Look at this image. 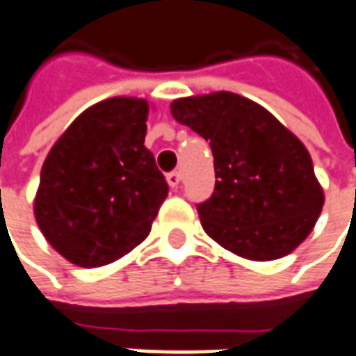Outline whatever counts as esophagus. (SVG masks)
<instances>
[{"instance_id": "obj_1", "label": "esophagus", "mask_w": 356, "mask_h": 356, "mask_svg": "<svg viewBox=\"0 0 356 356\" xmlns=\"http://www.w3.org/2000/svg\"><path fill=\"white\" fill-rule=\"evenodd\" d=\"M181 181H183V177H181V173H179V171H171V173H168L169 187L177 188L179 185H181Z\"/></svg>"}]
</instances>
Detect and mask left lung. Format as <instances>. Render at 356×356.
<instances>
[{"instance_id":"1","label":"left lung","mask_w":356,"mask_h":356,"mask_svg":"<svg viewBox=\"0 0 356 356\" xmlns=\"http://www.w3.org/2000/svg\"><path fill=\"white\" fill-rule=\"evenodd\" d=\"M171 115L210 142L218 181L197 204L210 238L253 261L284 257L308 238L323 191L308 149L267 108L218 91L177 99Z\"/></svg>"}]
</instances>
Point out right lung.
Masks as SVG:
<instances>
[{"label":"right lung","instance_id":"1","mask_svg":"<svg viewBox=\"0 0 356 356\" xmlns=\"http://www.w3.org/2000/svg\"><path fill=\"white\" fill-rule=\"evenodd\" d=\"M147 103L113 97L83 111L46 156L35 218L48 243L79 267L120 259L147 238L169 193L144 146Z\"/></svg>","mask_w":356,"mask_h":356}]
</instances>
